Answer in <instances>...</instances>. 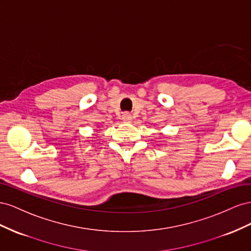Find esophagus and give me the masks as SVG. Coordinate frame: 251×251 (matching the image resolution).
Listing matches in <instances>:
<instances>
[{
	"instance_id": "obj_1",
	"label": "esophagus",
	"mask_w": 251,
	"mask_h": 251,
	"mask_svg": "<svg viewBox=\"0 0 251 251\" xmlns=\"http://www.w3.org/2000/svg\"><path fill=\"white\" fill-rule=\"evenodd\" d=\"M122 121H123L124 123H131L132 116L129 112H125L123 113V116H122Z\"/></svg>"
}]
</instances>
